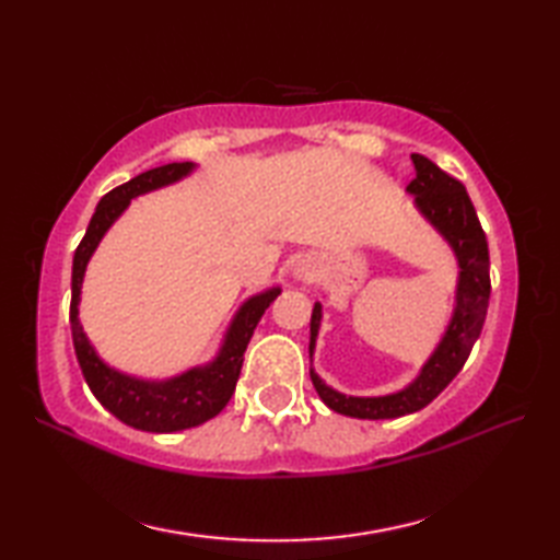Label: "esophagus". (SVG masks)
I'll return each instance as SVG.
<instances>
[{
  "mask_svg": "<svg viewBox=\"0 0 560 560\" xmlns=\"http://www.w3.org/2000/svg\"><path fill=\"white\" fill-rule=\"evenodd\" d=\"M295 277H307V271H305V267H301V269H295Z\"/></svg>",
  "mask_w": 560,
  "mask_h": 560,
  "instance_id": "esophagus-1",
  "label": "esophagus"
}]
</instances>
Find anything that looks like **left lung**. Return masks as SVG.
Here are the masks:
<instances>
[{
	"mask_svg": "<svg viewBox=\"0 0 560 560\" xmlns=\"http://www.w3.org/2000/svg\"><path fill=\"white\" fill-rule=\"evenodd\" d=\"M411 161L416 177L407 189L416 195V205L425 213L428 221L447 237L459 261L462 271L457 283V307L431 361L423 365L421 375L397 395L347 397L327 387L323 380L311 373L317 395L323 397L327 407L337 413L353 416V419H399V416L428 407L452 383V377L462 371V365L467 363L474 341L481 335L486 311H489V243H486V233L467 189L457 177L438 168L431 159L421 156V153H411ZM319 317H323V307L315 303L311 317V353L315 349Z\"/></svg>",
	"mask_w": 560,
	"mask_h": 560,
	"instance_id": "left-lung-1",
	"label": "left lung"
}]
</instances>
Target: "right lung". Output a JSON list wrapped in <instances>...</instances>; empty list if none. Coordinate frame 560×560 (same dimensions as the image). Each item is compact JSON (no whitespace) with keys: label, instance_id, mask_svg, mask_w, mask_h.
I'll return each mask as SVG.
<instances>
[{"label":"right lung","instance_id":"obj_1","mask_svg":"<svg viewBox=\"0 0 560 560\" xmlns=\"http://www.w3.org/2000/svg\"><path fill=\"white\" fill-rule=\"evenodd\" d=\"M189 171H192V163H165L159 165V168L139 173L129 183L110 189V192L98 201L96 213L91 217V223L86 229V235L81 237L74 253V267H71L69 325L81 373L105 409L115 413L122 423L149 433L185 431V428H195L223 411L225 404L233 397L237 377H241V368L245 361L243 355L249 339L255 335L259 317L265 315L269 303L279 295V289H271L267 293L255 295V299H249L241 307V313L235 315L219 359L211 365L192 368V371H187L173 380H165V383H147V380L122 375L98 359L86 335H83L77 307L83 271H86L93 249L101 243L103 233L110 229V223L125 211L129 199L144 195L149 189H156L161 185L180 180Z\"/></svg>","mask_w":560,"mask_h":560}]
</instances>
